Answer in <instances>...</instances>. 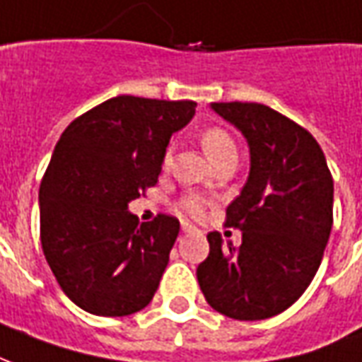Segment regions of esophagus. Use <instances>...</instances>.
<instances>
[{"instance_id": "1", "label": "esophagus", "mask_w": 362, "mask_h": 362, "mask_svg": "<svg viewBox=\"0 0 362 362\" xmlns=\"http://www.w3.org/2000/svg\"><path fill=\"white\" fill-rule=\"evenodd\" d=\"M181 228H183V233H197L199 230L195 224L191 223H181Z\"/></svg>"}]
</instances>
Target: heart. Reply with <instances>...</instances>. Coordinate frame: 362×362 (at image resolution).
Masks as SVG:
<instances>
[{
	"label": "heart",
	"mask_w": 362,
	"mask_h": 362,
	"mask_svg": "<svg viewBox=\"0 0 362 362\" xmlns=\"http://www.w3.org/2000/svg\"><path fill=\"white\" fill-rule=\"evenodd\" d=\"M201 144H203V149H205V153L209 156L211 161H214L216 157L224 156L226 151H236V146H234L233 138L221 128H211L206 129L205 134H203V138H201ZM171 163V149H167L165 157H163V165H169ZM206 206V199L201 195H195V193H191V195H185L181 201H179V209L183 211V213L191 214V216H199V214H203Z\"/></svg>",
	"instance_id": "b5f03b06"
}]
</instances>
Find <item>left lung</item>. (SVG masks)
<instances>
[{
	"mask_svg": "<svg viewBox=\"0 0 362 362\" xmlns=\"http://www.w3.org/2000/svg\"><path fill=\"white\" fill-rule=\"evenodd\" d=\"M250 149V171L226 209L243 244L209 233L211 252L197 268L209 305L226 317L278 315L317 274L333 226V179L308 129L256 102H213Z\"/></svg>",
	"mask_w": 362,
	"mask_h": 362,
	"instance_id": "left-lung-1",
	"label": "left lung"
}]
</instances>
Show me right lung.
Instances as JSON below:
<instances>
[{
    "label": "right lung",
    "instance_id": "right-lung-1",
    "mask_svg": "<svg viewBox=\"0 0 362 362\" xmlns=\"http://www.w3.org/2000/svg\"><path fill=\"white\" fill-rule=\"evenodd\" d=\"M191 100L116 96L62 132L41 189V244L62 291L81 310L124 317L156 293L179 234L128 205L157 183L171 136L195 116Z\"/></svg>",
    "mask_w": 362,
    "mask_h": 362
}]
</instances>
